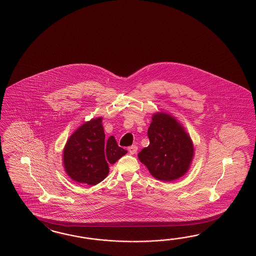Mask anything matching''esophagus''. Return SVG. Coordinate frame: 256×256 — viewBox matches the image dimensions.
I'll return each instance as SVG.
<instances>
[{
    "label": "esophagus",
    "mask_w": 256,
    "mask_h": 256,
    "mask_svg": "<svg viewBox=\"0 0 256 256\" xmlns=\"http://www.w3.org/2000/svg\"><path fill=\"white\" fill-rule=\"evenodd\" d=\"M128 152H130V154H136L138 150V146L137 145H132L130 147H128Z\"/></svg>",
    "instance_id": "esophagus-1"
}]
</instances>
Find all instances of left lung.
Here are the masks:
<instances>
[{
    "label": "left lung",
    "mask_w": 256,
    "mask_h": 256,
    "mask_svg": "<svg viewBox=\"0 0 256 256\" xmlns=\"http://www.w3.org/2000/svg\"><path fill=\"white\" fill-rule=\"evenodd\" d=\"M150 144L138 157L158 180H176L190 168L194 156L192 140L185 128L168 112L152 116L148 128Z\"/></svg>",
    "instance_id": "1"
}]
</instances>
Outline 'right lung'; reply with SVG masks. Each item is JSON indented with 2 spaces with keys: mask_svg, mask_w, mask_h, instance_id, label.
Masks as SVG:
<instances>
[{
  "mask_svg": "<svg viewBox=\"0 0 256 256\" xmlns=\"http://www.w3.org/2000/svg\"><path fill=\"white\" fill-rule=\"evenodd\" d=\"M102 118L90 119L69 137L62 152V164L71 180L94 186L109 174L114 164L128 150L119 147L114 136L106 140Z\"/></svg>",
  "mask_w": 256,
  "mask_h": 256,
  "instance_id": "1",
  "label": "right lung"
}]
</instances>
